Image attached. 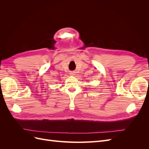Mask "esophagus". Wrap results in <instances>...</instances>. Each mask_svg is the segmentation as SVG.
Returning a JSON list of instances; mask_svg holds the SVG:
<instances>
[{
	"instance_id": "obj_1",
	"label": "esophagus",
	"mask_w": 149,
	"mask_h": 149,
	"mask_svg": "<svg viewBox=\"0 0 149 149\" xmlns=\"http://www.w3.org/2000/svg\"><path fill=\"white\" fill-rule=\"evenodd\" d=\"M70 74H71V76H74V75H75V73H74V72H71Z\"/></svg>"
}]
</instances>
